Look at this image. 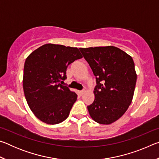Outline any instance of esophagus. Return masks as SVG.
<instances>
[{
    "label": "esophagus",
    "mask_w": 159,
    "mask_h": 159,
    "mask_svg": "<svg viewBox=\"0 0 159 159\" xmlns=\"http://www.w3.org/2000/svg\"><path fill=\"white\" fill-rule=\"evenodd\" d=\"M79 94H80V95H83V94H84V93H85V90H81V91H79Z\"/></svg>",
    "instance_id": "1"
}]
</instances>
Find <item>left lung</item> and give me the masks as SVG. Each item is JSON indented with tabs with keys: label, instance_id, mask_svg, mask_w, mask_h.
<instances>
[{
	"label": "left lung",
	"instance_id": "1",
	"mask_svg": "<svg viewBox=\"0 0 159 159\" xmlns=\"http://www.w3.org/2000/svg\"><path fill=\"white\" fill-rule=\"evenodd\" d=\"M96 77L89 114L99 124L120 118L133 100L137 74L131 56L114 46L79 48Z\"/></svg>",
	"mask_w": 159,
	"mask_h": 159
}]
</instances>
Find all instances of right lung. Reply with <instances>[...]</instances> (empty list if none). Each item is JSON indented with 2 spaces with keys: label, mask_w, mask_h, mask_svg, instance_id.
<instances>
[{
  "label": "right lung",
  "mask_w": 159,
  "mask_h": 159,
  "mask_svg": "<svg viewBox=\"0 0 159 159\" xmlns=\"http://www.w3.org/2000/svg\"><path fill=\"white\" fill-rule=\"evenodd\" d=\"M82 57L77 48L48 43L26 59L24 93L29 108L41 121L55 125L69 116L77 95L60 82L66 79L67 66Z\"/></svg>",
  "instance_id": "obj_1"
}]
</instances>
